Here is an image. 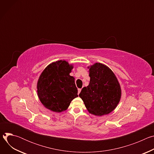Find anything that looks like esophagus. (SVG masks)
I'll return each mask as SVG.
<instances>
[{"label":"esophagus","instance_id":"34e87169","mask_svg":"<svg viewBox=\"0 0 154 154\" xmlns=\"http://www.w3.org/2000/svg\"><path fill=\"white\" fill-rule=\"evenodd\" d=\"M80 92H81V89H79L78 90V94H79Z\"/></svg>","mask_w":154,"mask_h":154}]
</instances>
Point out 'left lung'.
Returning <instances> with one entry per match:
<instances>
[{
  "label": "left lung",
  "instance_id": "1",
  "mask_svg": "<svg viewBox=\"0 0 154 154\" xmlns=\"http://www.w3.org/2000/svg\"><path fill=\"white\" fill-rule=\"evenodd\" d=\"M87 68L89 69L90 83L83 88L79 97L90 114L102 116L110 113L121 97V85L116 76L110 68L100 63Z\"/></svg>",
  "mask_w": 154,
  "mask_h": 154
}]
</instances>
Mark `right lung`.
I'll return each instance as SVG.
<instances>
[{
  "mask_svg": "<svg viewBox=\"0 0 154 154\" xmlns=\"http://www.w3.org/2000/svg\"><path fill=\"white\" fill-rule=\"evenodd\" d=\"M73 68V64L61 60L49 64L43 70L38 80L36 91L40 102L46 108L61 113L78 97L75 78L69 74Z\"/></svg>",
  "mask_w": 154,
  "mask_h": 154,
  "instance_id": "obj_1",
  "label": "right lung"
}]
</instances>
